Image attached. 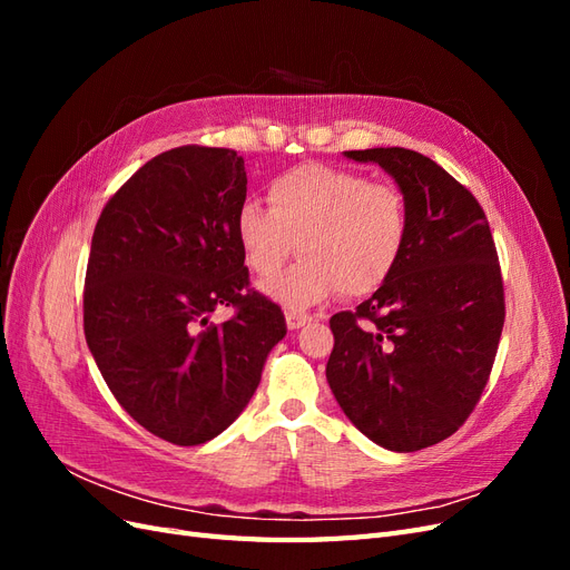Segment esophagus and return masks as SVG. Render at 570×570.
Wrapping results in <instances>:
<instances>
[{"mask_svg": "<svg viewBox=\"0 0 570 570\" xmlns=\"http://www.w3.org/2000/svg\"><path fill=\"white\" fill-rule=\"evenodd\" d=\"M285 321H287L289 331H297V327H302V325H306L308 321H312V316L304 314V312H297V308H289V312L285 314Z\"/></svg>", "mask_w": 570, "mask_h": 570, "instance_id": "34e87169", "label": "esophagus"}]
</instances>
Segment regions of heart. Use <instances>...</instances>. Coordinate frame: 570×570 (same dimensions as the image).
<instances>
[{"mask_svg":"<svg viewBox=\"0 0 570 570\" xmlns=\"http://www.w3.org/2000/svg\"><path fill=\"white\" fill-rule=\"evenodd\" d=\"M235 233L247 266L264 278L299 247L304 256L271 278L266 292L287 306H308L335 289L366 297L381 287L406 247L409 206L392 183L304 164L268 183V206H239Z\"/></svg>","mask_w":570,"mask_h":570,"instance_id":"1","label":"heart"}]
</instances>
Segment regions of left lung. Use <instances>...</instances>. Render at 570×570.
Instances as JSON below:
<instances>
[{"label":"left lung","mask_w":570,"mask_h":570,"mask_svg":"<svg viewBox=\"0 0 570 570\" xmlns=\"http://www.w3.org/2000/svg\"><path fill=\"white\" fill-rule=\"evenodd\" d=\"M344 154L396 180L409 237L373 297L331 318L325 377L366 438L419 452L454 435L490 381L507 316L502 268L482 206L433 159L404 147Z\"/></svg>","instance_id":"1"}]
</instances>
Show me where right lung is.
<instances>
[{"label": "right lung", "mask_w": 570, "mask_h": 570, "mask_svg": "<svg viewBox=\"0 0 570 570\" xmlns=\"http://www.w3.org/2000/svg\"><path fill=\"white\" fill-rule=\"evenodd\" d=\"M245 199L235 149L185 145L135 170L95 226L85 340L116 402L170 444L220 435L287 333L281 306L249 283L235 233ZM218 305L234 316L216 326Z\"/></svg>", "instance_id": "right-lung-1"}]
</instances>
